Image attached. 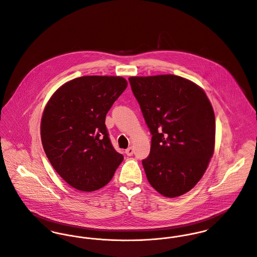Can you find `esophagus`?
Segmentation results:
<instances>
[{
    "label": "esophagus",
    "mask_w": 257,
    "mask_h": 257,
    "mask_svg": "<svg viewBox=\"0 0 257 257\" xmlns=\"http://www.w3.org/2000/svg\"><path fill=\"white\" fill-rule=\"evenodd\" d=\"M125 154L127 155V156H132L133 154H134V148L133 147H128L127 149H125Z\"/></svg>",
    "instance_id": "34e87169"
}]
</instances>
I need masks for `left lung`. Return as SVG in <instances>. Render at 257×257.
<instances>
[{
    "label": "left lung",
    "mask_w": 257,
    "mask_h": 257,
    "mask_svg": "<svg viewBox=\"0 0 257 257\" xmlns=\"http://www.w3.org/2000/svg\"><path fill=\"white\" fill-rule=\"evenodd\" d=\"M128 81L152 135L150 153L143 160L147 180L164 197H179L200 181L214 154L211 102L201 87L180 76Z\"/></svg>",
    "instance_id": "obj_1"
}]
</instances>
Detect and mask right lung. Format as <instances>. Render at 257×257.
<instances>
[{"mask_svg": "<svg viewBox=\"0 0 257 257\" xmlns=\"http://www.w3.org/2000/svg\"><path fill=\"white\" fill-rule=\"evenodd\" d=\"M126 87L119 76H82L59 87L44 108V152L59 176L79 191L107 185L123 160L110 144L105 120Z\"/></svg>", "mask_w": 257, "mask_h": 257, "instance_id": "1", "label": "right lung"}]
</instances>
